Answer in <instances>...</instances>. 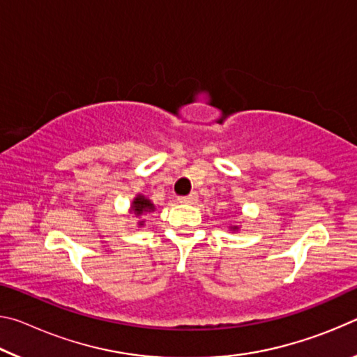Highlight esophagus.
Instances as JSON below:
<instances>
[{"label":"esophagus","mask_w":357,"mask_h":357,"mask_svg":"<svg viewBox=\"0 0 357 357\" xmlns=\"http://www.w3.org/2000/svg\"><path fill=\"white\" fill-rule=\"evenodd\" d=\"M197 200H198V195L195 192L190 193V195H187V197H179L178 198L179 203H185V204H193V203H197Z\"/></svg>","instance_id":"esophagus-1"}]
</instances>
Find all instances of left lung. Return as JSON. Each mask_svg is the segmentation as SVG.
Returning <instances> with one entry per match:
<instances>
[{
    "label": "left lung",
    "instance_id": "1",
    "mask_svg": "<svg viewBox=\"0 0 357 357\" xmlns=\"http://www.w3.org/2000/svg\"><path fill=\"white\" fill-rule=\"evenodd\" d=\"M229 231H239V225H231L229 227Z\"/></svg>",
    "mask_w": 357,
    "mask_h": 357
}]
</instances>
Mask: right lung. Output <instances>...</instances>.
Here are the masks:
<instances>
[{"label":"right lung","instance_id":"obj_1","mask_svg":"<svg viewBox=\"0 0 357 357\" xmlns=\"http://www.w3.org/2000/svg\"><path fill=\"white\" fill-rule=\"evenodd\" d=\"M154 211H155L154 203L151 202L149 198L142 195V193H138V195H135L134 200H132V203H130V208H129L128 215L143 217V215H146L149 213H154ZM143 225H144V220L143 219L138 220V227L142 228Z\"/></svg>","mask_w":357,"mask_h":357}]
</instances>
